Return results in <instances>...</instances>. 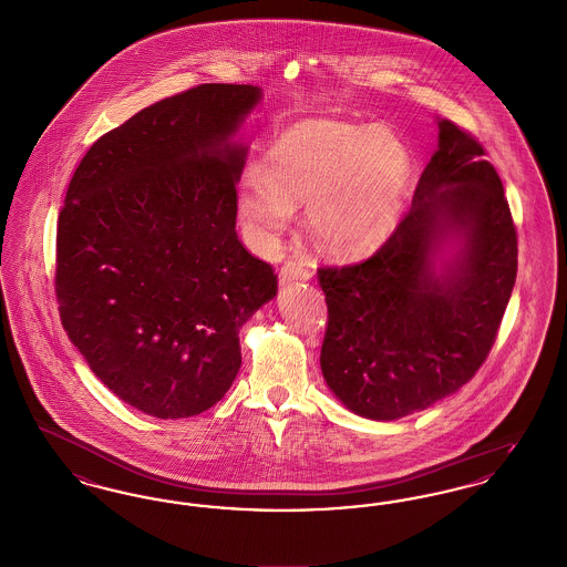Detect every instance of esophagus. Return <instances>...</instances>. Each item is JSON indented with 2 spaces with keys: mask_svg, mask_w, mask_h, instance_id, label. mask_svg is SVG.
<instances>
[{
  "mask_svg": "<svg viewBox=\"0 0 567 567\" xmlns=\"http://www.w3.org/2000/svg\"><path fill=\"white\" fill-rule=\"evenodd\" d=\"M312 271L308 268V264L303 261H287L280 270V285H289V282H296V280H310Z\"/></svg>",
  "mask_w": 567,
  "mask_h": 567,
  "instance_id": "1",
  "label": "esophagus"
}]
</instances>
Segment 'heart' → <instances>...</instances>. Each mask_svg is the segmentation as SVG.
Returning <instances> with one entry per match:
<instances>
[{
	"label": "heart",
	"instance_id": "heart-1",
	"mask_svg": "<svg viewBox=\"0 0 567 567\" xmlns=\"http://www.w3.org/2000/svg\"><path fill=\"white\" fill-rule=\"evenodd\" d=\"M408 178L410 155L391 130L303 121L271 146L266 176H244L238 210L252 243L271 248L293 208L308 206V229L324 252L361 257L395 229Z\"/></svg>",
	"mask_w": 567,
	"mask_h": 567
}]
</instances>
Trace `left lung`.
<instances>
[{"label":"left lung","mask_w":567,"mask_h":567,"mask_svg":"<svg viewBox=\"0 0 567 567\" xmlns=\"http://www.w3.org/2000/svg\"><path fill=\"white\" fill-rule=\"evenodd\" d=\"M437 151L410 210L377 252L321 268V370L351 412L395 421L478 372L516 280V229L485 148L437 121Z\"/></svg>","instance_id":"left-lung-1"}]
</instances>
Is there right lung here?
Wrapping results in <instances>:
<instances>
[{"label": "right lung", "mask_w": 567, "mask_h": 567, "mask_svg": "<svg viewBox=\"0 0 567 567\" xmlns=\"http://www.w3.org/2000/svg\"><path fill=\"white\" fill-rule=\"evenodd\" d=\"M252 84L140 110L76 167L56 227L59 317L93 374L157 419L195 416L243 365L240 329L278 291L236 234Z\"/></svg>", "instance_id": "right-lung-1"}]
</instances>
